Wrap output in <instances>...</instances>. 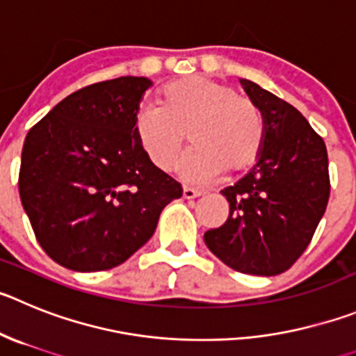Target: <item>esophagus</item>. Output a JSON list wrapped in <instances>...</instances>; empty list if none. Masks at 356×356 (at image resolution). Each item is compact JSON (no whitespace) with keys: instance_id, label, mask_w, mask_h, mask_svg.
<instances>
[{"instance_id":"esophagus-1","label":"esophagus","mask_w":356,"mask_h":356,"mask_svg":"<svg viewBox=\"0 0 356 356\" xmlns=\"http://www.w3.org/2000/svg\"><path fill=\"white\" fill-rule=\"evenodd\" d=\"M200 191L198 190H193V188H188V186H184V188H182V197L184 198H188V200H190V198H197V197H200Z\"/></svg>"}]
</instances>
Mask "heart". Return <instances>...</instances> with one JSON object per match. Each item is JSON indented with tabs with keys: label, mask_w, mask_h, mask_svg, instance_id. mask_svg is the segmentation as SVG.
<instances>
[{
	"label": "heart",
	"mask_w": 356,
	"mask_h": 356,
	"mask_svg": "<svg viewBox=\"0 0 356 356\" xmlns=\"http://www.w3.org/2000/svg\"><path fill=\"white\" fill-rule=\"evenodd\" d=\"M134 134L150 163L166 172L177 161L186 134L193 149L181 163L186 181H213L246 172L264 145V120L257 104L232 86L207 76H190L165 86L159 108L134 117Z\"/></svg>",
	"instance_id": "obj_1"
}]
</instances>
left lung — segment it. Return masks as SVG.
I'll return each instance as SVG.
<instances>
[{"label": "left lung", "mask_w": 356, "mask_h": 356, "mask_svg": "<svg viewBox=\"0 0 356 356\" xmlns=\"http://www.w3.org/2000/svg\"><path fill=\"white\" fill-rule=\"evenodd\" d=\"M264 120V145L255 165L222 190L227 222L204 234L207 248L246 275L284 273L305 252L330 197L323 138L289 102L257 83L239 79Z\"/></svg>", "instance_id": "obj_1"}]
</instances>
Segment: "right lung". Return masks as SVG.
Wrapping results in <instances>:
<instances>
[{
  "label": "right lung",
  "instance_id": "right-lung-1",
  "mask_svg": "<svg viewBox=\"0 0 356 356\" xmlns=\"http://www.w3.org/2000/svg\"><path fill=\"white\" fill-rule=\"evenodd\" d=\"M149 78L122 76L60 101L24 140L19 195L38 245L63 268L122 264L154 234L177 181L143 152L134 117Z\"/></svg>",
  "mask_w": 356,
  "mask_h": 356
}]
</instances>
